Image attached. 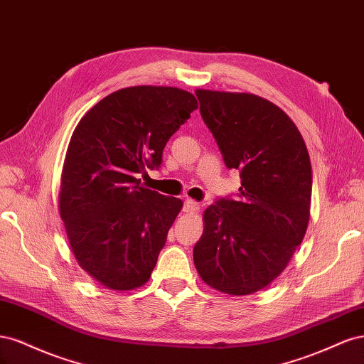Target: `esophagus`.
Returning <instances> with one entry per match:
<instances>
[{
  "instance_id": "1",
  "label": "esophagus",
  "mask_w": 364,
  "mask_h": 364,
  "mask_svg": "<svg viewBox=\"0 0 364 364\" xmlns=\"http://www.w3.org/2000/svg\"><path fill=\"white\" fill-rule=\"evenodd\" d=\"M199 208H200V205L197 203L196 200L186 199V200L183 202V211H185V213H196V211H199Z\"/></svg>"
}]
</instances>
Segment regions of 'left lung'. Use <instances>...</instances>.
Segmentation results:
<instances>
[{
	"instance_id": "1",
	"label": "left lung",
	"mask_w": 364,
	"mask_h": 364,
	"mask_svg": "<svg viewBox=\"0 0 364 364\" xmlns=\"http://www.w3.org/2000/svg\"><path fill=\"white\" fill-rule=\"evenodd\" d=\"M196 95L226 167L241 178L235 197L206 208L193 250L196 269L218 291L255 293L279 277L305 235L310 155L290 117L269 100L206 90Z\"/></svg>"
}]
</instances>
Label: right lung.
Returning a JSON list of instances; mask_svg holds the SVG:
<instances>
[{"mask_svg":"<svg viewBox=\"0 0 364 364\" xmlns=\"http://www.w3.org/2000/svg\"><path fill=\"white\" fill-rule=\"evenodd\" d=\"M197 109L179 87L132 86L98 102L77 124L65 158L60 217L79 266L112 290L146 284L182 200L142 188L168 139Z\"/></svg>","mask_w":364,"mask_h":364,"instance_id":"1","label":"right lung"}]
</instances>
